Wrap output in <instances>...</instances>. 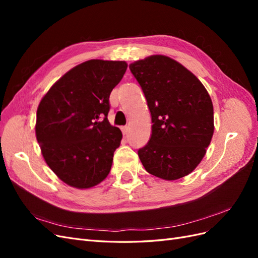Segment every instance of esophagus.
Wrapping results in <instances>:
<instances>
[{"label":"esophagus","mask_w":258,"mask_h":258,"mask_svg":"<svg viewBox=\"0 0 258 258\" xmlns=\"http://www.w3.org/2000/svg\"><path fill=\"white\" fill-rule=\"evenodd\" d=\"M121 131H122V134H123V136H126L128 132H129V127L128 126H124V127H122L121 128Z\"/></svg>","instance_id":"1"}]
</instances>
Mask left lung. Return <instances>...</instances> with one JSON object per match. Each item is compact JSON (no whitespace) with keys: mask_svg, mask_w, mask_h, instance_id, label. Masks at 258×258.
I'll return each instance as SVG.
<instances>
[{"mask_svg":"<svg viewBox=\"0 0 258 258\" xmlns=\"http://www.w3.org/2000/svg\"><path fill=\"white\" fill-rule=\"evenodd\" d=\"M152 116V135L138 151L148 173L166 181L188 175L205 157L214 132L205 86L174 59L153 54L129 66Z\"/></svg>","mask_w":258,"mask_h":258,"instance_id":"left-lung-1","label":"left lung"}]
</instances>
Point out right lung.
I'll use <instances>...</instances> for the list:
<instances>
[{"instance_id":"1","label":"right lung","mask_w":258,"mask_h":258,"mask_svg":"<svg viewBox=\"0 0 258 258\" xmlns=\"http://www.w3.org/2000/svg\"><path fill=\"white\" fill-rule=\"evenodd\" d=\"M127 62L92 59L74 67L42 98L35 135L43 157L62 182L90 188L110 173L121 131L107 119L110 95Z\"/></svg>"}]
</instances>
